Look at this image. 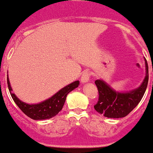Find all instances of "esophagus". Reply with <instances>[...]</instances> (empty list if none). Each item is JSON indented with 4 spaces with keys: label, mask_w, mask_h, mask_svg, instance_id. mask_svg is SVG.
I'll list each match as a JSON object with an SVG mask.
<instances>
[{
    "label": "esophagus",
    "mask_w": 153,
    "mask_h": 153,
    "mask_svg": "<svg viewBox=\"0 0 153 153\" xmlns=\"http://www.w3.org/2000/svg\"><path fill=\"white\" fill-rule=\"evenodd\" d=\"M90 76H91V74L90 72H88V71H84V73L82 74V75H81V82L82 83H86L88 82L89 79H90Z\"/></svg>",
    "instance_id": "34e87169"
}]
</instances>
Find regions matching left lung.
Returning <instances> with one entry per match:
<instances>
[{"mask_svg":"<svg viewBox=\"0 0 153 153\" xmlns=\"http://www.w3.org/2000/svg\"><path fill=\"white\" fill-rule=\"evenodd\" d=\"M147 74L138 88L128 93H117L113 90L102 80H95L98 88L99 99L94 109L104 117L120 118L129 114L143 99L148 83V65L146 60Z\"/></svg>","mask_w":153,"mask_h":153,"instance_id":"1","label":"left lung"}]
</instances>
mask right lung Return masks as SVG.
<instances>
[{
  "mask_svg": "<svg viewBox=\"0 0 153 153\" xmlns=\"http://www.w3.org/2000/svg\"><path fill=\"white\" fill-rule=\"evenodd\" d=\"M79 82L75 81L72 84L67 85L65 88L60 89L58 93H56L51 99H47L44 102L38 103V104H27L25 102H21L20 99L16 98V96L11 93V87L10 85V82L7 78V84L9 88L10 94L11 98L13 99L15 102L20 109L24 113L26 116L30 117L34 120H43V119H49L54 117L59 114V112L63 108V106L65 102L67 94L69 92L74 90L79 86Z\"/></svg>",
  "mask_w": 153,
  "mask_h": 153,
  "instance_id": "1",
  "label": "right lung"
}]
</instances>
